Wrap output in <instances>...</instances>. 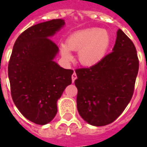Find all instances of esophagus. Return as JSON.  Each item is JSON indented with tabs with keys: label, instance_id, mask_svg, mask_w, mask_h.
Segmentation results:
<instances>
[{
	"label": "esophagus",
	"instance_id": "esophagus-1",
	"mask_svg": "<svg viewBox=\"0 0 147 147\" xmlns=\"http://www.w3.org/2000/svg\"><path fill=\"white\" fill-rule=\"evenodd\" d=\"M76 72H74L73 74H72V76H71V80H72V82H75V80H76Z\"/></svg>",
	"mask_w": 147,
	"mask_h": 147
}]
</instances>
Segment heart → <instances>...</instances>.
Masks as SVG:
<instances>
[{"label":"heart","instance_id":"b5f03b06","mask_svg":"<svg viewBox=\"0 0 147 147\" xmlns=\"http://www.w3.org/2000/svg\"><path fill=\"white\" fill-rule=\"evenodd\" d=\"M110 45L108 31L101 28H88L71 34L62 46L61 53L65 59L70 60L71 51H79L78 57L81 64L92 67L102 61Z\"/></svg>","mask_w":147,"mask_h":147}]
</instances>
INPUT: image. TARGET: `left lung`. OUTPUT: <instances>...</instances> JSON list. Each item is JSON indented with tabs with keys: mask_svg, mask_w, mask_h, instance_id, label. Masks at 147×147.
Segmentation results:
<instances>
[{
	"mask_svg": "<svg viewBox=\"0 0 147 147\" xmlns=\"http://www.w3.org/2000/svg\"><path fill=\"white\" fill-rule=\"evenodd\" d=\"M139 66L136 46L119 29L112 53L94 66L76 69L77 109L83 120L94 126L113 123L132 98Z\"/></svg>",
	"mask_w": 147,
	"mask_h": 147,
	"instance_id": "left-lung-1",
	"label": "left lung"
}]
</instances>
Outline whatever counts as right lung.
I'll return each instance as SVG.
<instances>
[{
    "label": "right lung",
    "mask_w": 147,
    "mask_h": 147,
    "mask_svg": "<svg viewBox=\"0 0 147 147\" xmlns=\"http://www.w3.org/2000/svg\"><path fill=\"white\" fill-rule=\"evenodd\" d=\"M64 25L61 19L41 23L18 37L8 62L11 94L21 113L37 124L49 123L57 113V100L71 83L73 70L53 59L58 46L49 38Z\"/></svg>",
    "instance_id": "obj_1"
}]
</instances>
